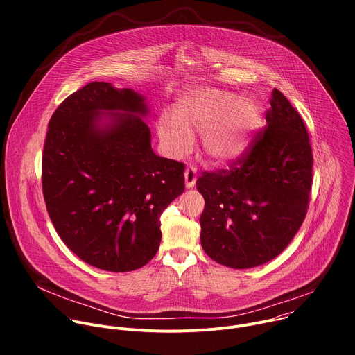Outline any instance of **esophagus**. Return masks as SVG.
I'll list each match as a JSON object with an SVG mask.
<instances>
[{"mask_svg": "<svg viewBox=\"0 0 355 355\" xmlns=\"http://www.w3.org/2000/svg\"><path fill=\"white\" fill-rule=\"evenodd\" d=\"M184 178H185V187L193 188L196 182V170L193 167H188L184 173Z\"/></svg>", "mask_w": 355, "mask_h": 355, "instance_id": "esophagus-1", "label": "esophagus"}]
</instances>
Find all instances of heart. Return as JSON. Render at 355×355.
I'll use <instances>...</instances> for the list:
<instances>
[{
  "label": "heart",
  "instance_id": "b5f03b06",
  "mask_svg": "<svg viewBox=\"0 0 355 355\" xmlns=\"http://www.w3.org/2000/svg\"><path fill=\"white\" fill-rule=\"evenodd\" d=\"M259 119V110L251 101L229 91L200 87L178 99L173 118H162L159 135L171 157L189 153L193 135H202V150L208 160L226 166L245 153Z\"/></svg>",
  "mask_w": 355,
  "mask_h": 355
}]
</instances>
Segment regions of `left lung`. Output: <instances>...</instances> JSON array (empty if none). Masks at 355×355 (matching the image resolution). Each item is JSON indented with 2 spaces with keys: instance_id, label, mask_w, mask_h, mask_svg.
<instances>
[{
  "instance_id": "left-lung-1",
  "label": "left lung",
  "mask_w": 355,
  "mask_h": 355,
  "mask_svg": "<svg viewBox=\"0 0 355 355\" xmlns=\"http://www.w3.org/2000/svg\"><path fill=\"white\" fill-rule=\"evenodd\" d=\"M267 126L229 170L204 173L200 244L216 263L252 268L279 256L308 212L313 156L306 126L274 88Z\"/></svg>"
}]
</instances>
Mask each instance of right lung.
Here are the masks:
<instances>
[{
	"label": "right lung",
	"mask_w": 355,
	"mask_h": 355,
	"mask_svg": "<svg viewBox=\"0 0 355 355\" xmlns=\"http://www.w3.org/2000/svg\"><path fill=\"white\" fill-rule=\"evenodd\" d=\"M146 98L94 81L50 118L42 156L46 208L87 264L126 272L156 256L160 216L184 192V164L157 156Z\"/></svg>",
	"instance_id": "1"
}]
</instances>
